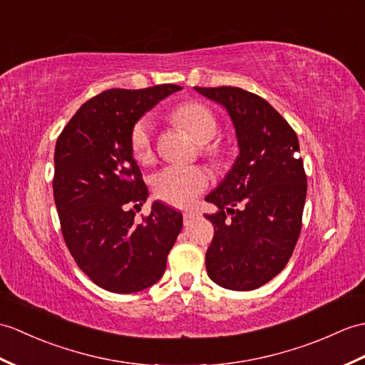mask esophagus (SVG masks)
Segmentation results:
<instances>
[{
    "mask_svg": "<svg viewBox=\"0 0 365 365\" xmlns=\"http://www.w3.org/2000/svg\"><path fill=\"white\" fill-rule=\"evenodd\" d=\"M194 217H197L196 211H191V210L190 211H185V213H183V222H185V225H188Z\"/></svg>",
    "mask_w": 365,
    "mask_h": 365,
    "instance_id": "1",
    "label": "esophagus"
}]
</instances>
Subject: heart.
<instances>
[{
    "mask_svg": "<svg viewBox=\"0 0 365 365\" xmlns=\"http://www.w3.org/2000/svg\"><path fill=\"white\" fill-rule=\"evenodd\" d=\"M173 120L188 130L191 137L199 143H208L216 137L217 120L208 107L199 103H186L173 112ZM130 148L133 157L141 163H148L154 155L152 148V120L149 116L141 118L130 132ZM210 155H217L216 146L208 148ZM210 185V175L200 166L169 165L158 171L154 177V192L157 197L171 203L174 207H190L200 192Z\"/></svg>",
    "mask_w": 365,
    "mask_h": 365,
    "instance_id": "obj_1",
    "label": "heart"
}]
</instances>
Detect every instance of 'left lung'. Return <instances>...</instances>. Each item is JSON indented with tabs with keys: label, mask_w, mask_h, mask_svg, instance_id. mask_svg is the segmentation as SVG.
I'll return each mask as SVG.
<instances>
[{
	"label": "left lung",
	"mask_w": 365,
	"mask_h": 365,
	"mask_svg": "<svg viewBox=\"0 0 365 365\" xmlns=\"http://www.w3.org/2000/svg\"><path fill=\"white\" fill-rule=\"evenodd\" d=\"M221 104L235 127L240 154L205 197L215 236L205 255L208 277L232 291H252L278 275L297 244L307 174L299 138L266 99L236 87H194Z\"/></svg>",
	"instance_id": "obj_1"
}]
</instances>
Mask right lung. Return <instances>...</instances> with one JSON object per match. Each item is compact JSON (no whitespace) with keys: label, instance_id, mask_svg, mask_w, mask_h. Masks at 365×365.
Returning a JSON list of instances; mask_svg holds the SVG:
<instances>
[{"label":"right lung","instance_id":"1","mask_svg":"<svg viewBox=\"0 0 365 365\" xmlns=\"http://www.w3.org/2000/svg\"><path fill=\"white\" fill-rule=\"evenodd\" d=\"M179 90L163 83L103 91L57 138L53 190L63 240L82 272L106 291L132 294L155 284L182 230L180 211L158 200L135 221L133 208L149 191L130 148L140 118Z\"/></svg>","mask_w":365,"mask_h":365}]
</instances>
